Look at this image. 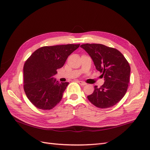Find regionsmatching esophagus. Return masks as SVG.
Instances as JSON below:
<instances>
[{
    "label": "esophagus",
    "mask_w": 150,
    "mask_h": 150,
    "mask_svg": "<svg viewBox=\"0 0 150 150\" xmlns=\"http://www.w3.org/2000/svg\"><path fill=\"white\" fill-rule=\"evenodd\" d=\"M78 83H79V84H81V86H85V85L87 84L86 83L83 82V81H78Z\"/></svg>",
    "instance_id": "34e87169"
}]
</instances>
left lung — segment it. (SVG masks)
I'll return each mask as SVG.
<instances>
[{"label": "left lung", "instance_id": "left-lung-1", "mask_svg": "<svg viewBox=\"0 0 150 150\" xmlns=\"http://www.w3.org/2000/svg\"><path fill=\"white\" fill-rule=\"evenodd\" d=\"M91 57L96 69L101 72L104 83L88 99L95 106L108 108L124 97L129 82L131 69L124 56L116 49L100 44H84L80 46Z\"/></svg>", "mask_w": 150, "mask_h": 150}]
</instances>
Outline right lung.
I'll list each match as a JSON object with an SVG mask.
<instances>
[{"label": "right lung", "mask_w": 150, "mask_h": 150, "mask_svg": "<svg viewBox=\"0 0 150 150\" xmlns=\"http://www.w3.org/2000/svg\"><path fill=\"white\" fill-rule=\"evenodd\" d=\"M80 44L44 46L36 50L24 66V89L29 101L39 109L51 110L60 102L69 83L54 78L68 56Z\"/></svg>", "instance_id": "1"}]
</instances>
